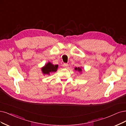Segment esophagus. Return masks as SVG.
Returning <instances> with one entry per match:
<instances>
[{
	"label": "esophagus",
	"instance_id": "1",
	"mask_svg": "<svg viewBox=\"0 0 126 126\" xmlns=\"http://www.w3.org/2000/svg\"><path fill=\"white\" fill-rule=\"evenodd\" d=\"M63 66H64L65 68H67L68 66V64L67 63H64Z\"/></svg>",
	"mask_w": 126,
	"mask_h": 126
}]
</instances>
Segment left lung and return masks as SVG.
<instances>
[{"mask_svg": "<svg viewBox=\"0 0 126 126\" xmlns=\"http://www.w3.org/2000/svg\"><path fill=\"white\" fill-rule=\"evenodd\" d=\"M75 70L79 72H82V67H75Z\"/></svg>", "mask_w": 126, "mask_h": 126, "instance_id": "8db88e82", "label": "left lung"}]
</instances>
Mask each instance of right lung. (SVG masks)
Wrapping results in <instances>:
<instances>
[{
	"label": "right lung",
	"mask_w": 126,
	"mask_h": 126,
	"mask_svg": "<svg viewBox=\"0 0 126 126\" xmlns=\"http://www.w3.org/2000/svg\"><path fill=\"white\" fill-rule=\"evenodd\" d=\"M58 68V65H53L52 63L49 62L41 68V70L44 75H49L50 73L57 72Z\"/></svg>",
	"instance_id": "add662e5"
}]
</instances>
